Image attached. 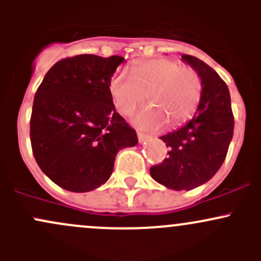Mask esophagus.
Listing matches in <instances>:
<instances>
[{
    "label": "esophagus",
    "instance_id": "esophagus-1",
    "mask_svg": "<svg viewBox=\"0 0 261 261\" xmlns=\"http://www.w3.org/2000/svg\"><path fill=\"white\" fill-rule=\"evenodd\" d=\"M138 139H139V143H145L147 139H149V136L143 133H138Z\"/></svg>",
    "mask_w": 261,
    "mask_h": 261
}]
</instances>
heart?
<instances>
[{
	"instance_id": "1",
	"label": "heart",
	"mask_w": 261,
	"mask_h": 261,
	"mask_svg": "<svg viewBox=\"0 0 261 261\" xmlns=\"http://www.w3.org/2000/svg\"><path fill=\"white\" fill-rule=\"evenodd\" d=\"M133 75L117 73L110 82V93L122 115L133 114L147 94L151 105L133 118L134 125L141 130H160L168 121L179 125L191 117L201 98L198 74L191 68L181 67L177 60H149L134 68Z\"/></svg>"
}]
</instances>
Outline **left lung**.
Wrapping results in <instances>:
<instances>
[{
	"instance_id": "obj_1",
	"label": "left lung",
	"mask_w": 261,
	"mask_h": 261,
	"mask_svg": "<svg viewBox=\"0 0 261 261\" xmlns=\"http://www.w3.org/2000/svg\"><path fill=\"white\" fill-rule=\"evenodd\" d=\"M181 59L201 78V98L192 120L160 138L169 156L150 168V175L169 189L191 191L211 179L225 162L235 122L230 92L220 75L198 58L183 54Z\"/></svg>"
}]
</instances>
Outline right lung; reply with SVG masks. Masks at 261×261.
Wrapping results in <instances>:
<instances>
[{"instance_id": "obj_1", "label": "right lung", "mask_w": 261, "mask_h": 261, "mask_svg": "<svg viewBox=\"0 0 261 261\" xmlns=\"http://www.w3.org/2000/svg\"><path fill=\"white\" fill-rule=\"evenodd\" d=\"M122 57L81 54L55 63L34 97L33 154L44 174L70 192L93 191L114 172L120 149L138 144L116 112L110 82Z\"/></svg>"}]
</instances>
